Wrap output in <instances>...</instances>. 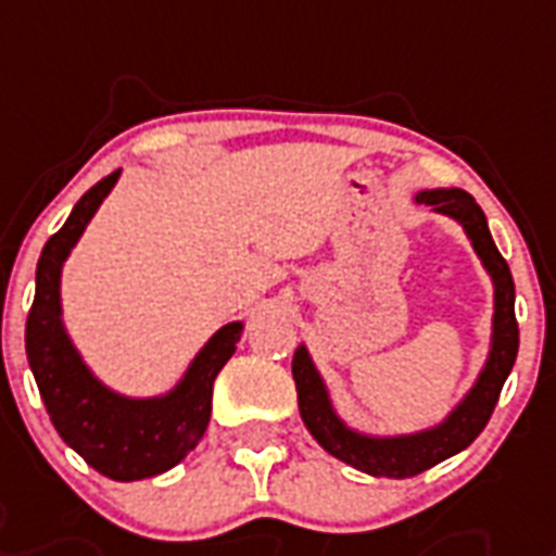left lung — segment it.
<instances>
[{"mask_svg": "<svg viewBox=\"0 0 556 556\" xmlns=\"http://www.w3.org/2000/svg\"><path fill=\"white\" fill-rule=\"evenodd\" d=\"M415 204H427L432 213L453 218L465 230L467 242L482 262L484 274L491 277L493 286V314H491V340H488V355L484 364L470 383L465 395L450 406V413L441 421L409 432H369L340 415L334 404L329 380L314 364L312 352L300 343L291 361V375L296 383V404L300 415L314 441L326 453H331L349 467L361 473L378 476V479H409L444 458L456 456L473 444V439L484 430L491 418L493 406L500 401V392L508 380L519 349L517 314H514V277H510L508 262L493 244L488 230V218L482 207L476 204L470 192L458 187H432L418 190L413 195Z\"/></svg>", "mask_w": 556, "mask_h": 556, "instance_id": "8db88e82", "label": "left lung"}]
</instances>
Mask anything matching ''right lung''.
I'll return each instance as SVG.
<instances>
[{"instance_id": "right-lung-1", "label": "right lung", "mask_w": 556, "mask_h": 556, "mask_svg": "<svg viewBox=\"0 0 556 556\" xmlns=\"http://www.w3.org/2000/svg\"><path fill=\"white\" fill-rule=\"evenodd\" d=\"M117 178L121 169L91 187L39 253L25 352L60 439L98 473L115 482H138L167 473L195 450L213 409V380L233 357L244 323H225L210 334L164 392L126 395L98 378L65 326L63 268L100 204L115 190Z\"/></svg>"}]
</instances>
